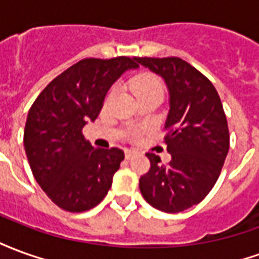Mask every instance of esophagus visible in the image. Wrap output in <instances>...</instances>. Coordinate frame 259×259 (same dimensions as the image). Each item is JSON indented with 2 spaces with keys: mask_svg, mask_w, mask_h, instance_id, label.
Here are the masks:
<instances>
[{
  "mask_svg": "<svg viewBox=\"0 0 259 259\" xmlns=\"http://www.w3.org/2000/svg\"><path fill=\"white\" fill-rule=\"evenodd\" d=\"M136 154H137V151H136V150H126V151H124V155H126V158H127V159L135 157Z\"/></svg>",
  "mask_w": 259,
  "mask_h": 259,
  "instance_id": "34e87169",
  "label": "esophagus"
}]
</instances>
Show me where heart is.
Returning <instances> with one entry per match:
<instances>
[{"instance_id": "obj_1", "label": "heart", "mask_w": 259, "mask_h": 259, "mask_svg": "<svg viewBox=\"0 0 259 259\" xmlns=\"http://www.w3.org/2000/svg\"><path fill=\"white\" fill-rule=\"evenodd\" d=\"M133 91H135L136 97H140L147 93H152V91L162 93V84L154 74L143 73L139 74L133 81Z\"/></svg>"}]
</instances>
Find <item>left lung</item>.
Listing matches in <instances>:
<instances>
[{"label":"left lung","instance_id":"8db88e82","mask_svg":"<svg viewBox=\"0 0 259 259\" xmlns=\"http://www.w3.org/2000/svg\"><path fill=\"white\" fill-rule=\"evenodd\" d=\"M161 76L169 93L165 120L168 166L148 152L151 168L140 178L144 200L159 211L182 212L212 190L229 151L228 120L218 91L205 76L180 58H135ZM137 65V66H139Z\"/></svg>","mask_w":259,"mask_h":259}]
</instances>
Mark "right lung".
I'll return each mask as SVG.
<instances>
[{
    "label": "right lung",
    "mask_w": 259,
    "mask_h": 259,
    "mask_svg": "<svg viewBox=\"0 0 259 259\" xmlns=\"http://www.w3.org/2000/svg\"><path fill=\"white\" fill-rule=\"evenodd\" d=\"M135 58L81 59L37 97L25 126L26 155L34 179L59 208L84 212L98 205L124 159L119 148H94L81 130L94 122L111 85Z\"/></svg>",
    "instance_id": "obj_1"
}]
</instances>
